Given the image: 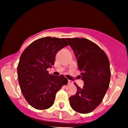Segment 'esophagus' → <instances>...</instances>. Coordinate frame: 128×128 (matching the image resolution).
I'll list each match as a JSON object with an SVG mask.
<instances>
[{
    "mask_svg": "<svg viewBox=\"0 0 128 128\" xmlns=\"http://www.w3.org/2000/svg\"><path fill=\"white\" fill-rule=\"evenodd\" d=\"M72 82L71 80H68V84H72Z\"/></svg>",
    "mask_w": 128,
    "mask_h": 128,
    "instance_id": "1",
    "label": "esophagus"
}]
</instances>
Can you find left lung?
<instances>
[{"mask_svg":"<svg viewBox=\"0 0 128 128\" xmlns=\"http://www.w3.org/2000/svg\"><path fill=\"white\" fill-rule=\"evenodd\" d=\"M81 71L83 87H77L76 94L69 98L74 111L81 114L92 112L100 105L110 84L111 72L107 56L96 44L85 38H67Z\"/></svg>","mask_w":128,"mask_h":128,"instance_id":"obj_1","label":"left lung"}]
</instances>
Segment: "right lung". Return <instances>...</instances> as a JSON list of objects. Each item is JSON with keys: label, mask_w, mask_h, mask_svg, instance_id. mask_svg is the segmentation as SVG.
Masks as SVG:
<instances>
[{"label": "right lung", "mask_w": 128, "mask_h": 128, "mask_svg": "<svg viewBox=\"0 0 128 128\" xmlns=\"http://www.w3.org/2000/svg\"><path fill=\"white\" fill-rule=\"evenodd\" d=\"M66 46V39L45 37L32 42L22 54L17 69L18 82L25 99L34 108L51 107L56 93L68 82L64 75L54 76L47 71L54 65L57 53Z\"/></svg>", "instance_id": "add662e5"}]
</instances>
